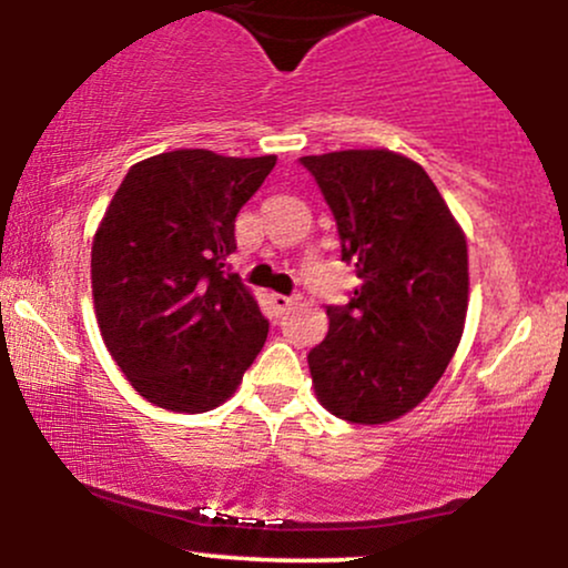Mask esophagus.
I'll return each mask as SVG.
<instances>
[{"mask_svg": "<svg viewBox=\"0 0 568 568\" xmlns=\"http://www.w3.org/2000/svg\"><path fill=\"white\" fill-rule=\"evenodd\" d=\"M270 304L275 310V315H285L293 304H296V296H283V293H270Z\"/></svg>", "mask_w": 568, "mask_h": 568, "instance_id": "obj_1", "label": "esophagus"}]
</instances>
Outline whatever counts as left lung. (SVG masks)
<instances>
[{
  "label": "left lung",
  "mask_w": 568,
  "mask_h": 568,
  "mask_svg": "<svg viewBox=\"0 0 568 568\" xmlns=\"http://www.w3.org/2000/svg\"><path fill=\"white\" fill-rule=\"evenodd\" d=\"M361 285L328 306V336L306 355L323 408L387 425L433 393L465 334L467 237L419 162L389 149L312 154Z\"/></svg>",
  "instance_id": "8db88e82"
}]
</instances>
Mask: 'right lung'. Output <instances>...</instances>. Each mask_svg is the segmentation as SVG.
Instances as JSON below:
<instances>
[{"mask_svg": "<svg viewBox=\"0 0 568 568\" xmlns=\"http://www.w3.org/2000/svg\"><path fill=\"white\" fill-rule=\"evenodd\" d=\"M277 158L175 149L135 162L90 251L103 344L141 397L202 414L230 400L266 342L256 296L226 275L234 219Z\"/></svg>", "mask_w": 568, "mask_h": 568, "instance_id": "obj_1", "label": "right lung"}]
</instances>
